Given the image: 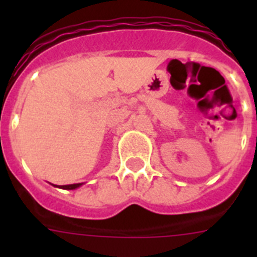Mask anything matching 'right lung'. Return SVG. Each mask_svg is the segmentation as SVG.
<instances>
[{
    "label": "right lung",
    "instance_id": "obj_1",
    "mask_svg": "<svg viewBox=\"0 0 257 257\" xmlns=\"http://www.w3.org/2000/svg\"><path fill=\"white\" fill-rule=\"evenodd\" d=\"M81 185H82L81 183H79V184H70V185H63V187H60V188H63V189H76V188L81 187Z\"/></svg>",
    "mask_w": 257,
    "mask_h": 257
}]
</instances>
